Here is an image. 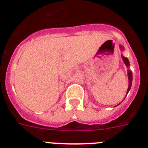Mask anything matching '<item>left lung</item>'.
I'll list each match as a JSON object with an SVG mask.
<instances>
[{
	"mask_svg": "<svg viewBox=\"0 0 148 148\" xmlns=\"http://www.w3.org/2000/svg\"><path fill=\"white\" fill-rule=\"evenodd\" d=\"M119 47H120V49H121V51H122L123 49H125L124 48V47H122L121 45H119ZM121 58H122L123 61H124V63L125 64V65H126V66L127 67V75H128V80H129V85H128V88H127V94L126 95H127L128 92L130 91V88H131V85H132V81H133V75H132V72L131 70L129 69V67H130V62H129V60L127 59V58H126V57H125V56H123V55H121ZM118 104V105H119Z\"/></svg>",
	"mask_w": 148,
	"mask_h": 148,
	"instance_id": "1",
	"label": "left lung"
}]
</instances>
